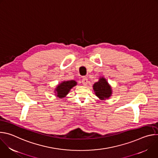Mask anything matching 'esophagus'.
Returning a JSON list of instances; mask_svg holds the SVG:
<instances>
[{"instance_id": "obj_1", "label": "esophagus", "mask_w": 158, "mask_h": 158, "mask_svg": "<svg viewBox=\"0 0 158 158\" xmlns=\"http://www.w3.org/2000/svg\"><path fill=\"white\" fill-rule=\"evenodd\" d=\"M82 84H83L84 85H86L87 84V83H88V79H87V78L86 77H84L82 78Z\"/></svg>"}]
</instances>
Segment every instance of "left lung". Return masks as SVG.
Listing matches in <instances>:
<instances>
[{
    "label": "left lung",
    "mask_w": 158,
    "mask_h": 158,
    "mask_svg": "<svg viewBox=\"0 0 158 158\" xmlns=\"http://www.w3.org/2000/svg\"><path fill=\"white\" fill-rule=\"evenodd\" d=\"M93 89L96 95L101 100L108 99L112 94L110 86L103 77L100 78L99 81L94 84Z\"/></svg>",
    "instance_id": "8db88e82"
}]
</instances>
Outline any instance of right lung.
I'll return each mask as SVG.
<instances>
[{"label": "right lung", "mask_w": 158, "mask_h": 158, "mask_svg": "<svg viewBox=\"0 0 158 158\" xmlns=\"http://www.w3.org/2000/svg\"><path fill=\"white\" fill-rule=\"evenodd\" d=\"M77 82L75 81H68L62 82L61 84H59L56 89V96L60 98H62L65 96L69 92L70 89L75 86Z\"/></svg>", "instance_id": "1"}]
</instances>
